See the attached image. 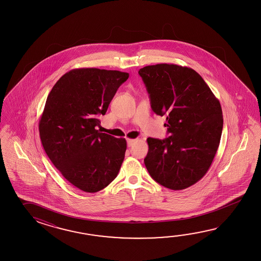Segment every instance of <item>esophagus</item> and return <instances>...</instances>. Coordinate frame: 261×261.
Listing matches in <instances>:
<instances>
[{"label": "esophagus", "mask_w": 261, "mask_h": 261, "mask_svg": "<svg viewBox=\"0 0 261 261\" xmlns=\"http://www.w3.org/2000/svg\"><path fill=\"white\" fill-rule=\"evenodd\" d=\"M135 142H136V139H128L127 140V144H128V146H133V144H135Z\"/></svg>", "instance_id": "esophagus-1"}]
</instances>
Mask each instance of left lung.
Instances as JSON below:
<instances>
[{"label": "left lung", "instance_id": "1", "mask_svg": "<svg viewBox=\"0 0 261 261\" xmlns=\"http://www.w3.org/2000/svg\"><path fill=\"white\" fill-rule=\"evenodd\" d=\"M152 110L166 115L164 140L147 138L144 164L151 177L167 189L197 183L211 166L221 138V106L198 72L161 63L140 69Z\"/></svg>", "mask_w": 261, "mask_h": 261}]
</instances>
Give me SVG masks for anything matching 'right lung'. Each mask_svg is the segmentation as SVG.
Masks as SVG:
<instances>
[{
    "label": "right lung",
    "instance_id": "1",
    "mask_svg": "<svg viewBox=\"0 0 261 261\" xmlns=\"http://www.w3.org/2000/svg\"><path fill=\"white\" fill-rule=\"evenodd\" d=\"M128 72L97 68L73 69L51 89L39 120L46 155L75 188L94 193L117 177L127 142L100 133L98 119Z\"/></svg>",
    "mask_w": 261,
    "mask_h": 261
}]
</instances>
